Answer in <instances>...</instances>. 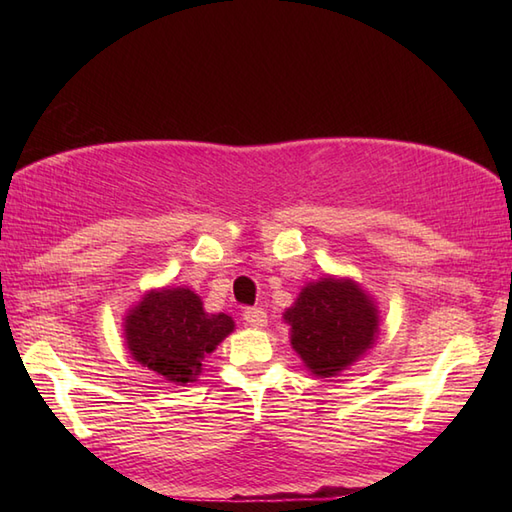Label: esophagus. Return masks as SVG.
I'll list each match as a JSON object with an SVG mask.
<instances>
[{
    "label": "esophagus",
    "instance_id": "1",
    "mask_svg": "<svg viewBox=\"0 0 512 512\" xmlns=\"http://www.w3.org/2000/svg\"><path fill=\"white\" fill-rule=\"evenodd\" d=\"M244 321L248 325H253V328H264L268 323V314L264 308H248L244 310Z\"/></svg>",
    "mask_w": 512,
    "mask_h": 512
}]
</instances>
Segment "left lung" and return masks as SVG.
Segmentation results:
<instances>
[{
  "label": "left lung",
  "mask_w": 512,
  "mask_h": 512,
  "mask_svg": "<svg viewBox=\"0 0 512 512\" xmlns=\"http://www.w3.org/2000/svg\"><path fill=\"white\" fill-rule=\"evenodd\" d=\"M290 343L314 376L330 378L358 361L378 334L376 301L352 279L325 275L301 288L284 312Z\"/></svg>",
  "instance_id": "obj_1"
}]
</instances>
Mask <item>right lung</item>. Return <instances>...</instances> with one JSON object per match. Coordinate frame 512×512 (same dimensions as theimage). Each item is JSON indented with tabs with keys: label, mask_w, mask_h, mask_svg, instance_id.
<instances>
[{
	"label": "right lung",
	"mask_w": 512,
	"mask_h": 512,
	"mask_svg": "<svg viewBox=\"0 0 512 512\" xmlns=\"http://www.w3.org/2000/svg\"><path fill=\"white\" fill-rule=\"evenodd\" d=\"M235 330L224 312L209 314L189 288L149 290L125 317V343L143 367L169 383H193L204 358Z\"/></svg>",
	"instance_id": "1"
}]
</instances>
